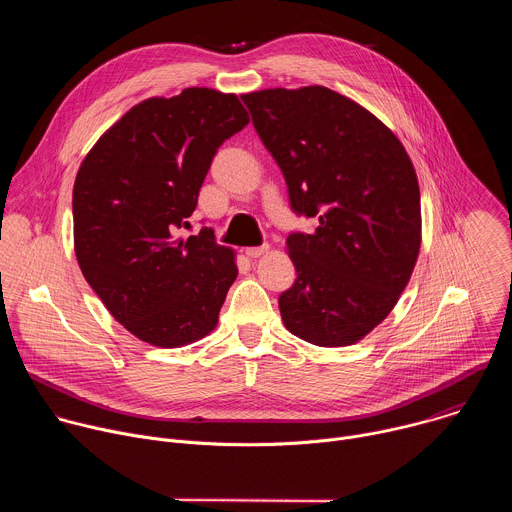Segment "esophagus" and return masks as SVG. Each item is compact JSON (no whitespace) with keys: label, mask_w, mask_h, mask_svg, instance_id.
Returning <instances> with one entry per match:
<instances>
[{"label":"esophagus","mask_w":512,"mask_h":512,"mask_svg":"<svg viewBox=\"0 0 512 512\" xmlns=\"http://www.w3.org/2000/svg\"><path fill=\"white\" fill-rule=\"evenodd\" d=\"M267 251H269V245H259V247H249L245 253H247V257H251V259H257V257L265 255Z\"/></svg>","instance_id":"obj_1"}]
</instances>
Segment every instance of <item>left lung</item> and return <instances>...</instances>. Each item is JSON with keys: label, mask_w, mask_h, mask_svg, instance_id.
Returning <instances> with one entry per match:
<instances>
[{"label": "left lung", "mask_w": 512, "mask_h": 512, "mask_svg": "<svg viewBox=\"0 0 512 512\" xmlns=\"http://www.w3.org/2000/svg\"><path fill=\"white\" fill-rule=\"evenodd\" d=\"M283 172L289 206L318 218L291 233L298 277L279 296L285 328L316 346H350L379 326L405 289L421 245L413 164L395 133L326 87L241 97Z\"/></svg>", "instance_id": "obj_1"}]
</instances>
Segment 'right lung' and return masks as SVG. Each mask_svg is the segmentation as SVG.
Returning <instances> with one entry per match:
<instances>
[{
  "label": "right lung",
  "instance_id": "1",
  "mask_svg": "<svg viewBox=\"0 0 512 512\" xmlns=\"http://www.w3.org/2000/svg\"><path fill=\"white\" fill-rule=\"evenodd\" d=\"M249 123L237 95L192 87L129 109L93 145L72 188L75 253L111 316L176 348L214 330L237 279L212 229L180 237L225 139Z\"/></svg>",
  "mask_w": 512,
  "mask_h": 512
}]
</instances>
